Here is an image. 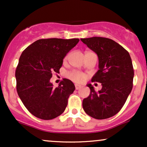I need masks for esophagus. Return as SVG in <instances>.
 I'll return each mask as SVG.
<instances>
[{
	"instance_id": "esophagus-1",
	"label": "esophagus",
	"mask_w": 147,
	"mask_h": 147,
	"mask_svg": "<svg viewBox=\"0 0 147 147\" xmlns=\"http://www.w3.org/2000/svg\"><path fill=\"white\" fill-rule=\"evenodd\" d=\"M82 88V86H81L80 85H78V84H75V88L76 90H79V89Z\"/></svg>"
}]
</instances>
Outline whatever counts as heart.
<instances>
[{
    "instance_id": "1",
    "label": "heart",
    "mask_w": 147,
    "mask_h": 147,
    "mask_svg": "<svg viewBox=\"0 0 147 147\" xmlns=\"http://www.w3.org/2000/svg\"><path fill=\"white\" fill-rule=\"evenodd\" d=\"M90 52H86V54L90 53ZM68 57V55L65 56V59H67ZM67 77H68L70 79H71L72 81L76 82V83H82V82H84L86 79L85 74L80 71H78V70H72V71L68 72Z\"/></svg>"
}]
</instances>
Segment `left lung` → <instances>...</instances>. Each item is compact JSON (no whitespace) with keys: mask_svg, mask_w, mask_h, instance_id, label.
I'll use <instances>...</instances> for the list:
<instances>
[{"mask_svg":"<svg viewBox=\"0 0 147 147\" xmlns=\"http://www.w3.org/2000/svg\"><path fill=\"white\" fill-rule=\"evenodd\" d=\"M99 58V70L92 77V82L102 85L96 92L88 84L90 93L83 100V109L90 117L104 119L114 116L122 109L133 88L134 77L129 53L113 40L94 36L81 38Z\"/></svg>","mask_w":147,"mask_h":147,"instance_id":"obj_1","label":"left lung"}]
</instances>
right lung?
Segmentation results:
<instances>
[{"instance_id": "1", "label": "right lung", "mask_w": 147, "mask_h": 147, "mask_svg": "<svg viewBox=\"0 0 147 147\" xmlns=\"http://www.w3.org/2000/svg\"><path fill=\"white\" fill-rule=\"evenodd\" d=\"M79 41V38H42L22 52L15 72L16 90L25 108L35 117L48 120L65 111L75 85L63 79L55 88L50 79L54 72H59L63 58Z\"/></svg>"}]
</instances>
